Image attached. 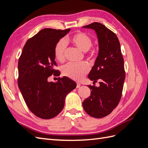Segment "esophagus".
<instances>
[{
    "mask_svg": "<svg viewBox=\"0 0 148 148\" xmlns=\"http://www.w3.org/2000/svg\"><path fill=\"white\" fill-rule=\"evenodd\" d=\"M80 86H81V84H80L79 83H77V88H79L80 87Z\"/></svg>",
    "mask_w": 148,
    "mask_h": 148,
    "instance_id": "34e87169",
    "label": "esophagus"
}]
</instances>
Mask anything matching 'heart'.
<instances>
[{"instance_id": "b5f03b06", "label": "heart", "mask_w": 148, "mask_h": 148, "mask_svg": "<svg viewBox=\"0 0 148 148\" xmlns=\"http://www.w3.org/2000/svg\"><path fill=\"white\" fill-rule=\"evenodd\" d=\"M70 41L75 46L83 52H86L92 45L91 38L82 31L74 34L70 38ZM66 44L64 39H60L56 44L54 48V55L57 60L64 61L65 59ZM92 55L94 53H91ZM89 71V66L87 63L83 62L79 64L69 63L62 68V72L64 76L71 79L79 81L84 78Z\"/></svg>"}]
</instances>
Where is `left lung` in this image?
<instances>
[{
  "instance_id": "left-lung-1",
  "label": "left lung",
  "mask_w": 148,
  "mask_h": 148,
  "mask_svg": "<svg viewBox=\"0 0 148 148\" xmlns=\"http://www.w3.org/2000/svg\"><path fill=\"white\" fill-rule=\"evenodd\" d=\"M96 31L99 53L88 78L100 86L88 85L91 96L83 102L86 112L95 118L110 114L120 101L125 78L124 60L119 39L114 32L98 22L84 26Z\"/></svg>"
}]
</instances>
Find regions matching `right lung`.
Instances as JSON below:
<instances>
[{
  "mask_svg": "<svg viewBox=\"0 0 148 148\" xmlns=\"http://www.w3.org/2000/svg\"><path fill=\"white\" fill-rule=\"evenodd\" d=\"M70 29L64 30L45 28L29 39L19 58L18 85L26 106L31 112L42 119L55 117L63 109L65 99L77 84L68 77L59 78L57 82L47 78L55 70L54 48L60 39Z\"/></svg>",
  "mask_w": 148,
  "mask_h": 148,
  "instance_id": "add662e5",
  "label": "right lung"
}]
</instances>
